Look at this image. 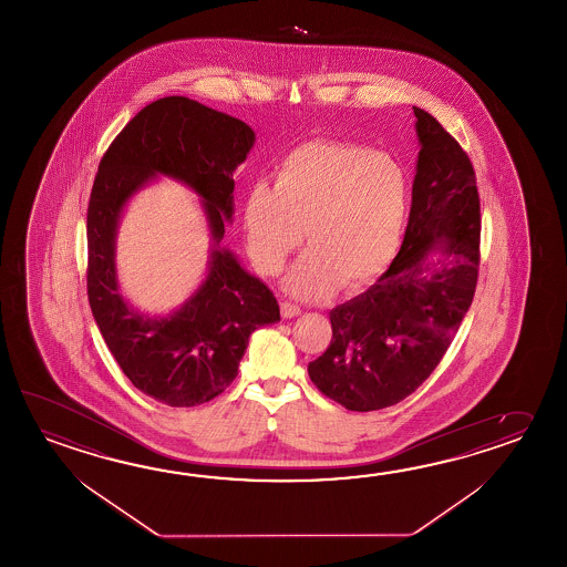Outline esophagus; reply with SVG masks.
<instances>
[{
    "label": "esophagus",
    "instance_id": "esophagus-1",
    "mask_svg": "<svg viewBox=\"0 0 567 567\" xmlns=\"http://www.w3.org/2000/svg\"><path fill=\"white\" fill-rule=\"evenodd\" d=\"M280 312H282V317L292 319V317H299V315H301V307L295 305V302L282 301L280 302Z\"/></svg>",
    "mask_w": 567,
    "mask_h": 567
}]
</instances>
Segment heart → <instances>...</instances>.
Instances as JSON below:
<instances>
[{
  "label": "heart",
  "mask_w": 567,
  "mask_h": 567,
  "mask_svg": "<svg viewBox=\"0 0 567 567\" xmlns=\"http://www.w3.org/2000/svg\"><path fill=\"white\" fill-rule=\"evenodd\" d=\"M410 208V177L392 153L359 143L309 141L278 165L275 187L258 182L244 206L246 246L262 275H278L301 248L287 289L324 297L337 285L363 289L400 248Z\"/></svg>",
  "instance_id": "1"
}]
</instances>
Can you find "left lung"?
<instances>
[{"label":"left lung","instance_id":"8db88e82","mask_svg":"<svg viewBox=\"0 0 567 567\" xmlns=\"http://www.w3.org/2000/svg\"><path fill=\"white\" fill-rule=\"evenodd\" d=\"M417 172L404 243L378 282L329 312L333 337L309 363L319 392L351 412L416 392L473 302L481 265V199L473 163L434 116L414 106ZM439 249L443 258L430 261Z\"/></svg>","mask_w":567,"mask_h":567}]
</instances>
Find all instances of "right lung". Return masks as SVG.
Segmentation results:
<instances>
[{
  "instance_id": "right-lung-1",
  "label": "right lung",
  "mask_w": 567,
  "mask_h": 567,
  "mask_svg": "<svg viewBox=\"0 0 567 567\" xmlns=\"http://www.w3.org/2000/svg\"><path fill=\"white\" fill-rule=\"evenodd\" d=\"M252 143L243 121L187 96H165L143 106L99 163L86 212L89 302L123 373L162 404L192 408L220 395L236 380L250 336L280 319L272 290L220 250L231 218V172ZM153 173L182 178L207 199L217 243L207 282L167 320L127 309L112 262L117 214Z\"/></svg>"
}]
</instances>
